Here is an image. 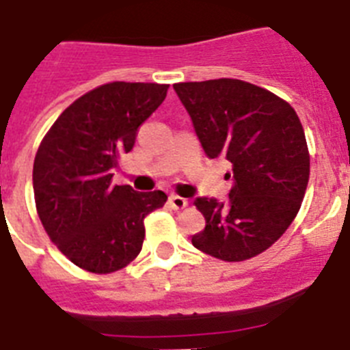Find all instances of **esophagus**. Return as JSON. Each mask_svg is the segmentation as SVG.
I'll return each mask as SVG.
<instances>
[{"instance_id":"obj_1","label":"esophagus","mask_w":350,"mask_h":350,"mask_svg":"<svg viewBox=\"0 0 350 350\" xmlns=\"http://www.w3.org/2000/svg\"><path fill=\"white\" fill-rule=\"evenodd\" d=\"M187 204H189V202H187L186 198H182V196L178 195L170 196V206H172L173 209H184V207H187Z\"/></svg>"}]
</instances>
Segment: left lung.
<instances>
[{
	"mask_svg": "<svg viewBox=\"0 0 350 350\" xmlns=\"http://www.w3.org/2000/svg\"><path fill=\"white\" fill-rule=\"evenodd\" d=\"M209 159L232 164L229 198L198 196L206 229L193 247L221 261L265 252L295 220L310 180V152L297 112L254 83L218 78L173 85Z\"/></svg>",
	"mask_w": 350,
	"mask_h": 350,
	"instance_id": "1",
	"label": "left lung"
}]
</instances>
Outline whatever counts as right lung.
<instances>
[{"label":"right lung","instance_id":"add662e5","mask_svg":"<svg viewBox=\"0 0 350 350\" xmlns=\"http://www.w3.org/2000/svg\"><path fill=\"white\" fill-rule=\"evenodd\" d=\"M170 85L111 82L66 109L37 150L33 195L42 227L77 267L111 273L137 258L144 216L166 193L111 186L120 154L134 148L137 129L166 98Z\"/></svg>","mask_w":350,"mask_h":350}]
</instances>
